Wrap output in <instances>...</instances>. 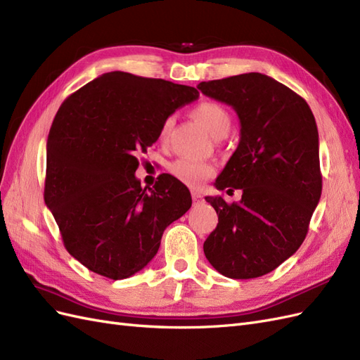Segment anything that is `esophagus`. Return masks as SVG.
Returning <instances> with one entry per match:
<instances>
[{
  "mask_svg": "<svg viewBox=\"0 0 360 360\" xmlns=\"http://www.w3.org/2000/svg\"><path fill=\"white\" fill-rule=\"evenodd\" d=\"M191 198H193V202H194V203L202 202V194H200L199 191H193V193H191Z\"/></svg>",
  "mask_w": 360,
  "mask_h": 360,
  "instance_id": "1",
  "label": "esophagus"
}]
</instances>
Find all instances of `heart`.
<instances>
[{"mask_svg":"<svg viewBox=\"0 0 360 360\" xmlns=\"http://www.w3.org/2000/svg\"><path fill=\"white\" fill-rule=\"evenodd\" d=\"M191 115L194 119H198L200 122V125L207 129L214 139H223L228 136L232 120L228 110L217 104V102L203 101L193 108ZM172 128L173 117H167L162 122V125L160 128L158 137L161 141L167 140ZM169 170L174 178L190 187L202 186V184L208 178H211V174L214 173V167L210 162L190 158H179L176 161H173Z\"/></svg>","mask_w":360,"mask_h":360,"instance_id":"heart-1","label":"heart"}]
</instances>
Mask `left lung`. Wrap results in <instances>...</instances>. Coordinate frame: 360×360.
I'll return each instance as SVG.
<instances>
[{
  "label": "left lung",
  "mask_w": 360,
  "mask_h": 360,
  "mask_svg": "<svg viewBox=\"0 0 360 360\" xmlns=\"http://www.w3.org/2000/svg\"><path fill=\"white\" fill-rule=\"evenodd\" d=\"M203 95L231 105L240 143L215 188L241 190L240 202L207 196L219 223L203 252L231 279H253L292 256L321 198L318 129L307 102L259 72L202 81Z\"/></svg>",
  "instance_id": "left-lung-1"
}]
</instances>
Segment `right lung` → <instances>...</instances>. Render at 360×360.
I'll return each mask as SVG.
<instances>
[{"label": "right lung", "instance_id": "1", "mask_svg": "<svg viewBox=\"0 0 360 360\" xmlns=\"http://www.w3.org/2000/svg\"><path fill=\"white\" fill-rule=\"evenodd\" d=\"M199 91L166 79L107 72L58 108L46 141L45 203L66 250L112 281L143 270L164 229L191 207L188 188L164 173L153 188L136 178L145 152L174 111Z\"/></svg>", "mask_w": 360, "mask_h": 360}]
</instances>
